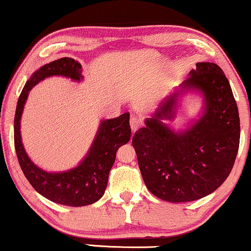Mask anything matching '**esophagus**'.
<instances>
[{"instance_id":"esophagus-1","label":"esophagus","mask_w":251,"mask_h":251,"mask_svg":"<svg viewBox=\"0 0 251 251\" xmlns=\"http://www.w3.org/2000/svg\"><path fill=\"white\" fill-rule=\"evenodd\" d=\"M141 126V119L137 118V116H131L130 118V126H131L132 131H136Z\"/></svg>"}]
</instances>
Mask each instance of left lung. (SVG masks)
Masks as SVG:
<instances>
[{
  "label": "left lung",
  "mask_w": 251,
  "mask_h": 251,
  "mask_svg": "<svg viewBox=\"0 0 251 251\" xmlns=\"http://www.w3.org/2000/svg\"><path fill=\"white\" fill-rule=\"evenodd\" d=\"M195 92L203 106L199 119L175 132L173 121L184 94ZM240 144V118L232 89L216 63L200 62L188 78L145 120L132 146L146 188L172 203L197 201L212 194L232 171Z\"/></svg>",
  "instance_id": "8db88e82"
}]
</instances>
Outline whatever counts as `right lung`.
Instances as JSON below:
<instances>
[{
	"label": "right lung",
	"instance_id": "add662e5",
	"mask_svg": "<svg viewBox=\"0 0 251 251\" xmlns=\"http://www.w3.org/2000/svg\"><path fill=\"white\" fill-rule=\"evenodd\" d=\"M82 73V64L70 57L58 58L34 71L19 96L14 126L16 153L23 173L32 187L54 203L76 207L96 203L105 194L116 152L131 137L129 113L116 119L101 120L83 160L76 167L63 172L45 171L31 160L22 142L21 119L28 93L38 83L53 76L80 82L84 79Z\"/></svg>",
	"mask_w": 251,
	"mask_h": 251
}]
</instances>
